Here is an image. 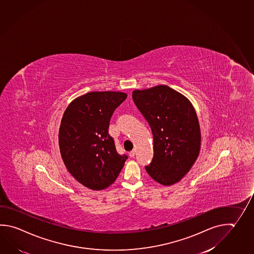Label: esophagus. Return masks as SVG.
I'll return each instance as SVG.
<instances>
[{"instance_id": "34e87169", "label": "esophagus", "mask_w": 254, "mask_h": 254, "mask_svg": "<svg viewBox=\"0 0 254 254\" xmlns=\"http://www.w3.org/2000/svg\"><path fill=\"white\" fill-rule=\"evenodd\" d=\"M135 150L131 151V152H130V153H129L130 157H134V156H135Z\"/></svg>"}]
</instances>
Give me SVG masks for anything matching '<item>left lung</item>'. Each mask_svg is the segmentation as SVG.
I'll return each mask as SVG.
<instances>
[{"mask_svg": "<svg viewBox=\"0 0 254 254\" xmlns=\"http://www.w3.org/2000/svg\"><path fill=\"white\" fill-rule=\"evenodd\" d=\"M135 106L150 126L154 157L147 174L163 186H172L190 171L201 149V130L190 100L158 85L132 93Z\"/></svg>", "mask_w": 254, "mask_h": 254, "instance_id": "left-lung-1", "label": "left lung"}]
</instances>
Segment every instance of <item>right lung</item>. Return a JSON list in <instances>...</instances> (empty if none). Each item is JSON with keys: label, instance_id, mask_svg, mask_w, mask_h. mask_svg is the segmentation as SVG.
<instances>
[{"label": "right lung", "instance_id": "obj_1", "mask_svg": "<svg viewBox=\"0 0 254 254\" xmlns=\"http://www.w3.org/2000/svg\"><path fill=\"white\" fill-rule=\"evenodd\" d=\"M119 91H92L67 106L59 130V145L70 175L91 190L111 186L122 170L127 155L118 154L109 135L115 109L127 99Z\"/></svg>", "mask_w": 254, "mask_h": 254}]
</instances>
